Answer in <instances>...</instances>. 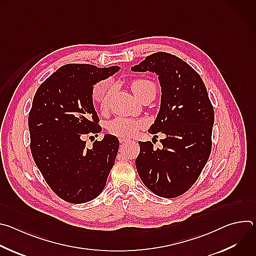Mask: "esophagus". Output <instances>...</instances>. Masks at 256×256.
<instances>
[{
    "instance_id": "34e87169",
    "label": "esophagus",
    "mask_w": 256,
    "mask_h": 256,
    "mask_svg": "<svg viewBox=\"0 0 256 256\" xmlns=\"http://www.w3.org/2000/svg\"><path fill=\"white\" fill-rule=\"evenodd\" d=\"M120 142H130V140L126 138H120Z\"/></svg>"
}]
</instances>
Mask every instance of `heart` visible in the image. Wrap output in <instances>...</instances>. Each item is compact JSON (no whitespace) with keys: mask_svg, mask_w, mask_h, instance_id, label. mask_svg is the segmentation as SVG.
Returning a JSON list of instances; mask_svg holds the SVG:
<instances>
[{"mask_svg":"<svg viewBox=\"0 0 256 256\" xmlns=\"http://www.w3.org/2000/svg\"><path fill=\"white\" fill-rule=\"evenodd\" d=\"M112 84L110 81L105 79L98 81L92 87L91 96L93 101L98 104L100 110L104 112L107 108L108 97L112 92ZM130 87L132 92L138 98H142L146 94L156 95V85L147 79H136L130 83ZM144 122L140 120L118 116L110 120L107 124V130L109 134L120 138H130L132 136L144 126Z\"/></svg>","mask_w":256,"mask_h":256,"instance_id":"b5f03b06","label":"heart"}]
</instances>
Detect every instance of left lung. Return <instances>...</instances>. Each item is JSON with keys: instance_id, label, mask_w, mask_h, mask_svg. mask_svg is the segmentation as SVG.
Returning <instances> with one entry per match:
<instances>
[{"instance_id": "obj_1", "label": "left lung", "mask_w": 256, "mask_h": 256, "mask_svg": "<svg viewBox=\"0 0 256 256\" xmlns=\"http://www.w3.org/2000/svg\"><path fill=\"white\" fill-rule=\"evenodd\" d=\"M132 70L158 75L161 107L149 132L165 134L161 149H154L151 142H138L136 171L155 194L177 198L194 184L208 160L214 107L196 70L174 54H152Z\"/></svg>"}]
</instances>
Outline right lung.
Segmentation results:
<instances>
[{"label": "right lung", "instance_id": "obj_1", "mask_svg": "<svg viewBox=\"0 0 256 256\" xmlns=\"http://www.w3.org/2000/svg\"><path fill=\"white\" fill-rule=\"evenodd\" d=\"M118 70V66L68 64L34 95L28 116L31 154L52 190L68 202L82 204L97 198L114 167L118 138L105 134L87 148L85 138L102 130L92 87Z\"/></svg>", "mask_w": 256, "mask_h": 256}]
</instances>
